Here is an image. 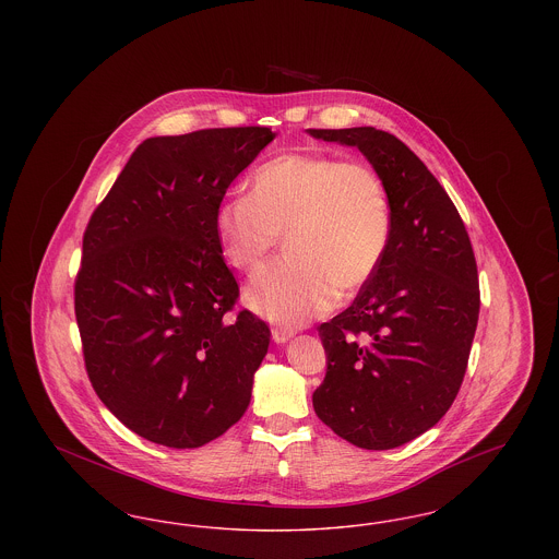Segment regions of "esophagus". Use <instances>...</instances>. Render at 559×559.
Listing matches in <instances>:
<instances>
[{
  "instance_id": "obj_1",
  "label": "esophagus",
  "mask_w": 559,
  "mask_h": 559,
  "mask_svg": "<svg viewBox=\"0 0 559 559\" xmlns=\"http://www.w3.org/2000/svg\"><path fill=\"white\" fill-rule=\"evenodd\" d=\"M272 340L276 342V344H285V342H289L293 337V329H287V326H272Z\"/></svg>"
}]
</instances>
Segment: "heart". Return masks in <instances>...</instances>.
Returning <instances> with one entry per match:
<instances>
[{"instance_id":"b5f03b06","label":"heart","mask_w":559,"mask_h":559,"mask_svg":"<svg viewBox=\"0 0 559 559\" xmlns=\"http://www.w3.org/2000/svg\"><path fill=\"white\" fill-rule=\"evenodd\" d=\"M222 253L240 272H258L285 235L287 255L247 289L264 319L297 326L362 289L392 240V207L381 176L365 160L287 153L262 163L249 194L215 212Z\"/></svg>"}]
</instances>
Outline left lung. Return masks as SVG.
<instances>
[{
    "label": "left lung",
    "mask_w": 559,
    "mask_h": 559,
    "mask_svg": "<svg viewBox=\"0 0 559 559\" xmlns=\"http://www.w3.org/2000/svg\"><path fill=\"white\" fill-rule=\"evenodd\" d=\"M356 146L392 207L390 249L354 304L319 326L326 374L312 404L324 426L367 451L436 426L463 383L479 314L478 266L451 197L396 135L308 130Z\"/></svg>",
    "instance_id": "8db88e82"
}]
</instances>
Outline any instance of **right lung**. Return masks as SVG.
<instances>
[{
	"label": "right lung",
	"instance_id": "1",
	"mask_svg": "<svg viewBox=\"0 0 559 559\" xmlns=\"http://www.w3.org/2000/svg\"><path fill=\"white\" fill-rule=\"evenodd\" d=\"M270 128L144 140L83 233L75 317L98 399L133 433L199 449L242 417L270 329L233 312L215 212Z\"/></svg>",
	"mask_w": 559,
	"mask_h": 559
}]
</instances>
